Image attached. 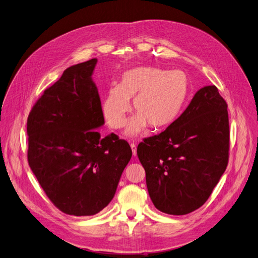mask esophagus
<instances>
[{"mask_svg": "<svg viewBox=\"0 0 258 258\" xmlns=\"http://www.w3.org/2000/svg\"><path fill=\"white\" fill-rule=\"evenodd\" d=\"M130 147H131V150H132V154H134V156H136L137 155V145L135 143H131Z\"/></svg>", "mask_w": 258, "mask_h": 258, "instance_id": "34e87169", "label": "esophagus"}]
</instances>
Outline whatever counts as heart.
<instances>
[{"label":"heart","instance_id":"obj_1","mask_svg":"<svg viewBox=\"0 0 258 258\" xmlns=\"http://www.w3.org/2000/svg\"><path fill=\"white\" fill-rule=\"evenodd\" d=\"M188 79L182 71H168L154 67H139L123 73L118 86L108 88L102 110L110 127L121 128L134 100L137 114L126 129L128 136H137L150 126L161 129L170 126L188 97Z\"/></svg>","mask_w":258,"mask_h":258}]
</instances>
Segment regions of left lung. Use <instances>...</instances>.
<instances>
[{"label": "left lung", "instance_id": "obj_1", "mask_svg": "<svg viewBox=\"0 0 258 258\" xmlns=\"http://www.w3.org/2000/svg\"><path fill=\"white\" fill-rule=\"evenodd\" d=\"M228 152L227 103L206 86L165 131L138 145L154 206L171 215L199 209L225 172Z\"/></svg>", "mask_w": 258, "mask_h": 258}]
</instances>
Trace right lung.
<instances>
[{"instance_id": "add662e5", "label": "right lung", "mask_w": 258, "mask_h": 258, "mask_svg": "<svg viewBox=\"0 0 258 258\" xmlns=\"http://www.w3.org/2000/svg\"><path fill=\"white\" fill-rule=\"evenodd\" d=\"M97 62L64 70L27 122L31 170L52 204L74 216L95 215L110 204L132 156L127 141L97 130L104 124L92 80Z\"/></svg>"}]
</instances>
